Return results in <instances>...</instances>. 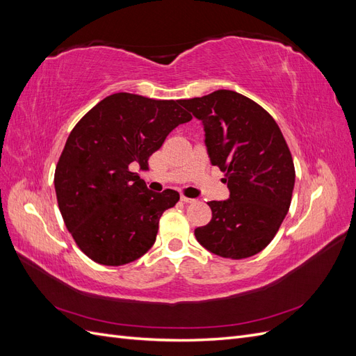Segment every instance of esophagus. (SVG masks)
<instances>
[{
    "label": "esophagus",
    "mask_w": 356,
    "mask_h": 356,
    "mask_svg": "<svg viewBox=\"0 0 356 356\" xmlns=\"http://www.w3.org/2000/svg\"><path fill=\"white\" fill-rule=\"evenodd\" d=\"M181 202H184V203H193V202H196V199H191V197H187V196H181Z\"/></svg>",
    "instance_id": "esophagus-1"
}]
</instances>
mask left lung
I'll return each instance as SVG.
<instances>
[{"mask_svg":"<svg viewBox=\"0 0 356 356\" xmlns=\"http://www.w3.org/2000/svg\"><path fill=\"white\" fill-rule=\"evenodd\" d=\"M179 105L202 122L211 163L224 172L230 197L212 200V220L197 242L232 260L272 242L293 197L296 169L285 138L263 106L233 90H215Z\"/></svg>","mask_w":356,"mask_h":356,"instance_id":"obj_1","label":"left lung"}]
</instances>
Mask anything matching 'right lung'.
<instances>
[{"instance_id":"right-lung-1","label":"right lung","mask_w":356,"mask_h":356,"mask_svg":"<svg viewBox=\"0 0 356 356\" xmlns=\"http://www.w3.org/2000/svg\"><path fill=\"white\" fill-rule=\"evenodd\" d=\"M179 101L114 93L71 131L55 170L59 211L80 250L95 263L123 266L156 242L159 220L179 193L148 190L135 172L178 124L191 120Z\"/></svg>"}]
</instances>
